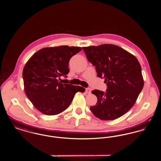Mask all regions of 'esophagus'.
Here are the masks:
<instances>
[{
	"label": "esophagus",
	"mask_w": 161,
	"mask_h": 161,
	"mask_svg": "<svg viewBox=\"0 0 161 161\" xmlns=\"http://www.w3.org/2000/svg\"><path fill=\"white\" fill-rule=\"evenodd\" d=\"M86 93L90 94V93H91V89H89V88H87V89H86Z\"/></svg>",
	"instance_id": "1"
}]
</instances>
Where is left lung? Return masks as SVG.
<instances>
[{
  "label": "left lung",
  "instance_id": "obj_1",
  "mask_svg": "<svg viewBox=\"0 0 161 161\" xmlns=\"http://www.w3.org/2000/svg\"><path fill=\"white\" fill-rule=\"evenodd\" d=\"M87 60L95 66L98 77L104 78L106 92L92 91L97 97L91 110L101 120L117 119L136 103L144 87L141 66L135 55L112 44L83 47Z\"/></svg>",
  "mask_w": 161,
  "mask_h": 161
}]
</instances>
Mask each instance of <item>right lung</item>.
Returning <instances> with one entry per match:
<instances>
[{
  "label": "right lung",
  "mask_w": 161,
  "mask_h": 161,
  "mask_svg": "<svg viewBox=\"0 0 161 161\" xmlns=\"http://www.w3.org/2000/svg\"><path fill=\"white\" fill-rule=\"evenodd\" d=\"M82 49L78 46L47 47L38 50L23 70L26 95L38 111L46 115H58L69 107L78 92L84 87L62 84L58 79L69 72V60Z\"/></svg>",
  "instance_id": "1"
}]
</instances>
